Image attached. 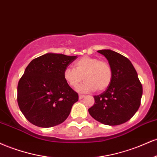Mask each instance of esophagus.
Returning a JSON list of instances; mask_svg holds the SVG:
<instances>
[{
	"label": "esophagus",
	"mask_w": 157,
	"mask_h": 157,
	"mask_svg": "<svg viewBox=\"0 0 157 157\" xmlns=\"http://www.w3.org/2000/svg\"><path fill=\"white\" fill-rule=\"evenodd\" d=\"M84 97V95H81V94H79L78 95V98H79V99H82Z\"/></svg>",
	"instance_id": "34e87169"
}]
</instances>
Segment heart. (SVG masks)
<instances>
[{"mask_svg": "<svg viewBox=\"0 0 157 157\" xmlns=\"http://www.w3.org/2000/svg\"><path fill=\"white\" fill-rule=\"evenodd\" d=\"M73 67L74 69L67 67L64 70L63 78L73 88H76L84 78L85 82L78 87L79 92H102L111 84L113 71L111 65L106 61L84 56L73 64Z\"/></svg>", "mask_w": 157, "mask_h": 157, "instance_id": "1", "label": "heart"}]
</instances>
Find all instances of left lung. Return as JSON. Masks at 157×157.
Segmentation results:
<instances>
[{
  "label": "left lung",
  "instance_id": "obj_1",
  "mask_svg": "<svg viewBox=\"0 0 157 157\" xmlns=\"http://www.w3.org/2000/svg\"><path fill=\"white\" fill-rule=\"evenodd\" d=\"M98 52L107 59L113 78L104 93L94 96L95 104L88 111L94 119L103 124H122L132 118L140 106L143 86L128 59L111 50Z\"/></svg>",
  "mask_w": 157,
  "mask_h": 157
}]
</instances>
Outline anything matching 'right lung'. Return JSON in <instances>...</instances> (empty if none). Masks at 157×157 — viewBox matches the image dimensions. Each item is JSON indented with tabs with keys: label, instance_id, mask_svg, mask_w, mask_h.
I'll list each match as a JSON object with an SVG mask.
<instances>
[{
	"label": "right lung",
	"instance_id": "1",
	"mask_svg": "<svg viewBox=\"0 0 157 157\" xmlns=\"http://www.w3.org/2000/svg\"><path fill=\"white\" fill-rule=\"evenodd\" d=\"M77 56L48 53L33 59L17 85V103L29 122L49 128L63 123L78 95L65 82L63 73Z\"/></svg>",
	"mask_w": 157,
	"mask_h": 157
}]
</instances>
